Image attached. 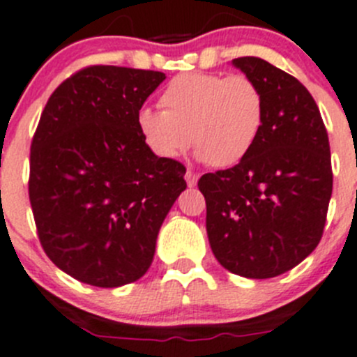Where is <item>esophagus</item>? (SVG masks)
Segmentation results:
<instances>
[{
  "label": "esophagus",
  "instance_id": "1",
  "mask_svg": "<svg viewBox=\"0 0 357 357\" xmlns=\"http://www.w3.org/2000/svg\"><path fill=\"white\" fill-rule=\"evenodd\" d=\"M185 179H186V185H188L190 188H192V186H195V185H197L199 174H195L194 171H186V174H185Z\"/></svg>",
  "mask_w": 357,
  "mask_h": 357
}]
</instances>
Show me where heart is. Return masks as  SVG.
<instances>
[{
  "mask_svg": "<svg viewBox=\"0 0 357 357\" xmlns=\"http://www.w3.org/2000/svg\"><path fill=\"white\" fill-rule=\"evenodd\" d=\"M160 107L137 112L142 141L163 160L190 146L211 167H232L261 137L266 119L262 89L248 75L181 73L160 95Z\"/></svg>",
  "mask_w": 357,
  "mask_h": 357,
  "instance_id": "b5f03b06",
  "label": "heart"
}]
</instances>
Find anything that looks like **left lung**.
<instances>
[{"instance_id": "1", "label": "left lung", "mask_w": 357, "mask_h": 357, "mask_svg": "<svg viewBox=\"0 0 357 357\" xmlns=\"http://www.w3.org/2000/svg\"><path fill=\"white\" fill-rule=\"evenodd\" d=\"M232 65L262 89L266 119L246 158L199 179L206 231L225 269L273 278L321 241L333 192L329 139L314 96L298 79L254 56Z\"/></svg>"}]
</instances>
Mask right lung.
Instances as JSON below:
<instances>
[{
	"instance_id": "add662e5",
	"label": "right lung",
	"mask_w": 357,
	"mask_h": 357,
	"mask_svg": "<svg viewBox=\"0 0 357 357\" xmlns=\"http://www.w3.org/2000/svg\"><path fill=\"white\" fill-rule=\"evenodd\" d=\"M165 73L95 65L63 81L29 153V202L43 252L95 287L141 278L156 236L186 188L185 165L156 156L137 112Z\"/></svg>"
}]
</instances>
